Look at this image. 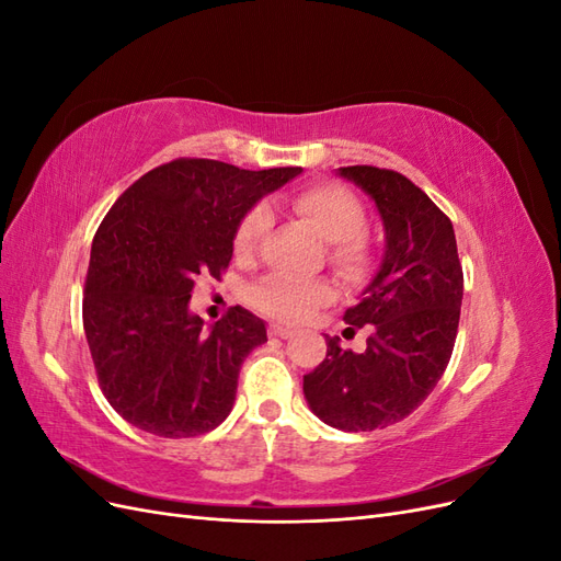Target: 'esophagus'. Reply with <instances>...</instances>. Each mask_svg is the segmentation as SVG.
<instances>
[{
	"instance_id": "34e87169",
	"label": "esophagus",
	"mask_w": 561,
	"mask_h": 561,
	"mask_svg": "<svg viewBox=\"0 0 561 561\" xmlns=\"http://www.w3.org/2000/svg\"><path fill=\"white\" fill-rule=\"evenodd\" d=\"M268 334L271 336H278V339H290L295 334L293 328H285V325H278V322H274V325L268 328Z\"/></svg>"
}]
</instances>
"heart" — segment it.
Returning a JSON list of instances; mask_svg holds the SVG:
<instances>
[{
  "instance_id": "1",
  "label": "heart",
  "mask_w": 561,
  "mask_h": 561,
  "mask_svg": "<svg viewBox=\"0 0 561 561\" xmlns=\"http://www.w3.org/2000/svg\"><path fill=\"white\" fill-rule=\"evenodd\" d=\"M293 213L304 219L322 241L330 245L332 262L344 271H358L367 260L363 239L365 213L353 194L336 184H313L293 196ZM266 208H252L236 229V252L250 254L260 245L268 229ZM252 304L260 311L280 320L307 318L320 304L334 297V287L325 280H299L290 276H266L250 290Z\"/></svg>"
}]
</instances>
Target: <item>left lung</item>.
Masks as SVG:
<instances>
[{
    "label": "left lung",
    "instance_id": "1",
    "mask_svg": "<svg viewBox=\"0 0 561 561\" xmlns=\"http://www.w3.org/2000/svg\"><path fill=\"white\" fill-rule=\"evenodd\" d=\"M339 178L375 201L383 257L344 313L369 332L363 353L328 339V355L304 377V398L328 426L360 433L410 416L449 365L463 299V271L449 217L419 186L375 165L339 168Z\"/></svg>",
    "mask_w": 561,
    "mask_h": 561
}]
</instances>
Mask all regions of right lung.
<instances>
[{
	"label": "right lung",
	"mask_w": 561,
	"mask_h": 561,
	"mask_svg": "<svg viewBox=\"0 0 561 561\" xmlns=\"http://www.w3.org/2000/svg\"><path fill=\"white\" fill-rule=\"evenodd\" d=\"M299 173L178 159L116 198L91 245L83 330L100 388L130 426L178 439L229 416L241 365L266 342V325L233 307L206 330L190 299L201 278L229 266L254 203Z\"/></svg>",
	"instance_id": "add662e5"
}]
</instances>
